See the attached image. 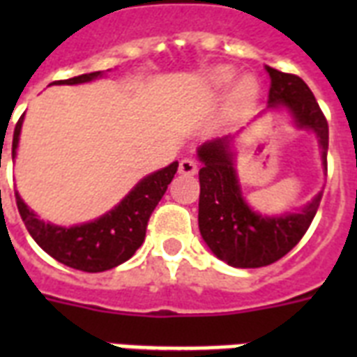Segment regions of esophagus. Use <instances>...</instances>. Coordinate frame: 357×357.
Returning <instances> with one entry per match:
<instances>
[{
	"label": "esophagus",
	"instance_id": "1",
	"mask_svg": "<svg viewBox=\"0 0 357 357\" xmlns=\"http://www.w3.org/2000/svg\"><path fill=\"white\" fill-rule=\"evenodd\" d=\"M196 172H198V162L195 159H181V162H179L181 176H195Z\"/></svg>",
	"mask_w": 357,
	"mask_h": 357
}]
</instances>
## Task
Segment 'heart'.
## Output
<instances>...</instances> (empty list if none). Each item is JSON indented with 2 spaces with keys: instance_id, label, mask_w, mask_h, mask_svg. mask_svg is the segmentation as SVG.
Segmentation results:
<instances>
[{
  "instance_id": "1",
  "label": "heart",
  "mask_w": 357,
  "mask_h": 357,
  "mask_svg": "<svg viewBox=\"0 0 357 357\" xmlns=\"http://www.w3.org/2000/svg\"><path fill=\"white\" fill-rule=\"evenodd\" d=\"M237 77V72L234 68H228V66H218V68L211 70L209 72V86L213 91H226L231 83ZM257 94H259V85L257 81L252 75H246L243 79L238 81L235 85L234 92H231V105L235 109H244L252 105V103L257 100Z\"/></svg>"
}]
</instances>
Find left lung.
<instances>
[{
    "label": "left lung",
    "mask_w": 357,
    "mask_h": 357,
    "mask_svg": "<svg viewBox=\"0 0 357 357\" xmlns=\"http://www.w3.org/2000/svg\"><path fill=\"white\" fill-rule=\"evenodd\" d=\"M265 70L271 77L266 111H285L296 128L315 133L326 172L328 122L313 92L298 75L283 74L271 66ZM235 137L207 140L198 148L202 162L198 226L202 238L218 259L235 268H259L282 259L298 244L319 209L322 190L298 211L283 215L254 211L238 181Z\"/></svg>",
    "instance_id": "8db88e82"
}]
</instances>
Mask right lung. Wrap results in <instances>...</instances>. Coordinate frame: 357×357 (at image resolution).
Returning <instances> with one entry per match:
<instances>
[{"label": "right lung", "mask_w": 357, "mask_h": 357, "mask_svg": "<svg viewBox=\"0 0 357 357\" xmlns=\"http://www.w3.org/2000/svg\"><path fill=\"white\" fill-rule=\"evenodd\" d=\"M100 77H103V72H91L70 79L53 81L52 85H81ZM22 123H24V114L14 128L13 159L18 150ZM176 172H178V161L170 162L168 167L157 172L148 174L111 211L98 217L96 220L75 224L70 228L40 220L38 215L27 207L18 192H16V206L31 237L53 259L72 266L75 271L103 272L122 265L144 243L146 226L151 211L167 192V187Z\"/></svg>", "instance_id": "right-lung-1"}]
</instances>
